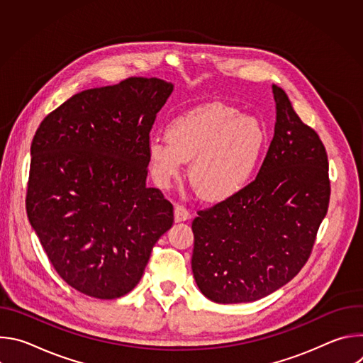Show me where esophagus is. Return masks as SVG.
<instances>
[{
  "label": "esophagus",
  "instance_id": "esophagus-1",
  "mask_svg": "<svg viewBox=\"0 0 363 363\" xmlns=\"http://www.w3.org/2000/svg\"><path fill=\"white\" fill-rule=\"evenodd\" d=\"M174 217H175V221H177V223H181V221L189 220V218H191V214H189V211L185 208L184 205H175Z\"/></svg>",
  "mask_w": 363,
  "mask_h": 363
}]
</instances>
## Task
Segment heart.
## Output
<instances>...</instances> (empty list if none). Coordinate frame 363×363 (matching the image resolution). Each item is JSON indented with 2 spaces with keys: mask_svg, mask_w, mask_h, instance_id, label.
Returning a JSON list of instances; mask_svg holds the SVG:
<instances>
[{
  "mask_svg": "<svg viewBox=\"0 0 363 363\" xmlns=\"http://www.w3.org/2000/svg\"><path fill=\"white\" fill-rule=\"evenodd\" d=\"M264 145L257 118L238 115L223 103L196 108L167 126V138L149 140L147 157L155 182L168 188L189 162L188 177L203 198H225L251 177Z\"/></svg>",
  "mask_w": 363,
  "mask_h": 363,
  "instance_id": "1",
  "label": "heart"
}]
</instances>
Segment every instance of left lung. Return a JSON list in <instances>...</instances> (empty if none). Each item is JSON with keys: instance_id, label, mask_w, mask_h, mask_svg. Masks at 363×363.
Segmentation results:
<instances>
[{"instance_id": "obj_1", "label": "left lung", "mask_w": 363, "mask_h": 363, "mask_svg": "<svg viewBox=\"0 0 363 363\" xmlns=\"http://www.w3.org/2000/svg\"><path fill=\"white\" fill-rule=\"evenodd\" d=\"M273 94L274 136L255 179L192 221L194 279L216 303L255 301L289 283L328 213L326 149L286 91L273 84Z\"/></svg>"}]
</instances>
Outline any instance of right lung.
Here are the masks:
<instances>
[{
  "label": "right lung",
  "instance_id": "obj_1",
  "mask_svg": "<svg viewBox=\"0 0 363 363\" xmlns=\"http://www.w3.org/2000/svg\"><path fill=\"white\" fill-rule=\"evenodd\" d=\"M172 90L157 77L83 90L33 138L28 221L59 276L86 296L129 293L172 227V203L146 186L149 132Z\"/></svg>",
  "mask_w": 363,
  "mask_h": 363
}]
</instances>
